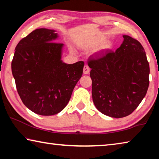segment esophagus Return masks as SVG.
Listing matches in <instances>:
<instances>
[{"instance_id": "obj_1", "label": "esophagus", "mask_w": 159, "mask_h": 159, "mask_svg": "<svg viewBox=\"0 0 159 159\" xmlns=\"http://www.w3.org/2000/svg\"><path fill=\"white\" fill-rule=\"evenodd\" d=\"M90 69L88 65H85L83 67V74H88L90 73Z\"/></svg>"}]
</instances>
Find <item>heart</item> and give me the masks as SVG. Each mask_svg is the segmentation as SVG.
<instances>
[{"instance_id": "heart-1", "label": "heart", "mask_w": 159, "mask_h": 159, "mask_svg": "<svg viewBox=\"0 0 159 159\" xmlns=\"http://www.w3.org/2000/svg\"><path fill=\"white\" fill-rule=\"evenodd\" d=\"M99 43V41H96L95 44H98ZM111 48H112V43L111 41H104L99 45V46L96 49L95 52L98 54H101L110 50L111 49Z\"/></svg>"}]
</instances>
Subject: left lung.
<instances>
[{
    "instance_id": "obj_1",
    "label": "left lung",
    "mask_w": 159,
    "mask_h": 159,
    "mask_svg": "<svg viewBox=\"0 0 159 159\" xmlns=\"http://www.w3.org/2000/svg\"><path fill=\"white\" fill-rule=\"evenodd\" d=\"M115 52L90 59L94 104L102 114L123 118L134 111L149 88V64L140 43L123 35Z\"/></svg>"
}]
</instances>
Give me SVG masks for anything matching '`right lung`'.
Masks as SVG:
<instances>
[{
  "instance_id": "add662e5",
  "label": "right lung",
  "mask_w": 159,
  "mask_h": 159,
  "mask_svg": "<svg viewBox=\"0 0 159 159\" xmlns=\"http://www.w3.org/2000/svg\"><path fill=\"white\" fill-rule=\"evenodd\" d=\"M53 29H38L18 43L12 61V73L24 104L37 114L52 116L64 109L84 62L61 60L64 44L56 43Z\"/></svg>"
}]
</instances>
